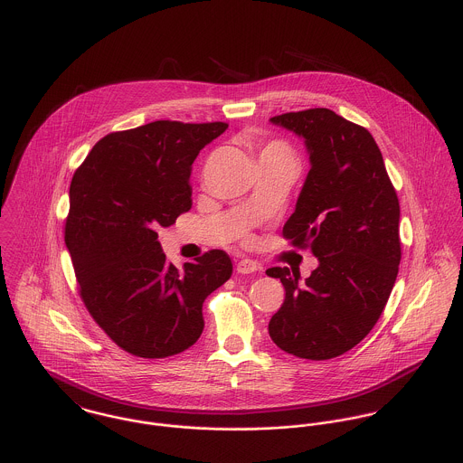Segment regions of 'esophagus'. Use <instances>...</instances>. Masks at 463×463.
<instances>
[{"label": "esophagus", "mask_w": 463, "mask_h": 463, "mask_svg": "<svg viewBox=\"0 0 463 463\" xmlns=\"http://www.w3.org/2000/svg\"><path fill=\"white\" fill-rule=\"evenodd\" d=\"M236 270H238L240 274H252V272L258 270V265H256L252 260H241V261H238Z\"/></svg>", "instance_id": "obj_1"}]
</instances>
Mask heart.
<instances>
[{
    "label": "heart",
    "instance_id": "obj_1",
    "mask_svg": "<svg viewBox=\"0 0 463 463\" xmlns=\"http://www.w3.org/2000/svg\"><path fill=\"white\" fill-rule=\"evenodd\" d=\"M260 161H272V163H279V165H286V166L297 168L295 150L284 139H272V141L265 143L260 148Z\"/></svg>",
    "mask_w": 463,
    "mask_h": 463
}]
</instances>
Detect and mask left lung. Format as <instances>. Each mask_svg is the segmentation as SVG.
<instances>
[{"mask_svg": "<svg viewBox=\"0 0 463 463\" xmlns=\"http://www.w3.org/2000/svg\"><path fill=\"white\" fill-rule=\"evenodd\" d=\"M272 123L302 136L311 161L282 236L320 265L304 282L286 267L267 270L286 291L269 333L288 354L331 360L358 345L386 306L401 263L399 198L365 127L324 107Z\"/></svg>", "mask_w": 463, "mask_h": 463, "instance_id": "left-lung-1", "label": "left lung"}]
</instances>
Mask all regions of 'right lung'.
I'll use <instances>...</instances> for the list:
<instances>
[{"mask_svg": "<svg viewBox=\"0 0 463 463\" xmlns=\"http://www.w3.org/2000/svg\"><path fill=\"white\" fill-rule=\"evenodd\" d=\"M227 123L152 121L101 137L70 185L64 240L80 297L137 358H168L202 335V304L232 274L223 250L172 265L157 231L191 209V165Z\"/></svg>", "mask_w": 463, "mask_h": 463, "instance_id": "right-lung-1", "label": "right lung"}]
</instances>
